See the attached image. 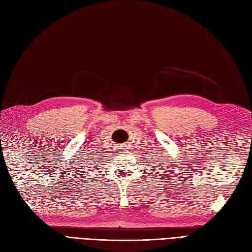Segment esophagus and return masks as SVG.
Listing matches in <instances>:
<instances>
[{
  "mask_svg": "<svg viewBox=\"0 0 252 252\" xmlns=\"http://www.w3.org/2000/svg\"><path fill=\"white\" fill-rule=\"evenodd\" d=\"M118 148L117 149H119V150H123V149H125V144H120V145H118V146H117Z\"/></svg>",
  "mask_w": 252,
  "mask_h": 252,
  "instance_id": "obj_1",
  "label": "esophagus"
}]
</instances>
